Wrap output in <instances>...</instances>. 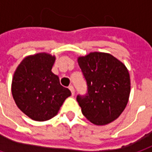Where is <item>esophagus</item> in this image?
I'll list each match as a JSON object with an SVG mask.
<instances>
[{"label": "esophagus", "instance_id": "esophagus-1", "mask_svg": "<svg viewBox=\"0 0 152 152\" xmlns=\"http://www.w3.org/2000/svg\"><path fill=\"white\" fill-rule=\"evenodd\" d=\"M69 89L71 90V94H72V96H74V94H75V91H74V87H73V86H69Z\"/></svg>", "mask_w": 152, "mask_h": 152}]
</instances>
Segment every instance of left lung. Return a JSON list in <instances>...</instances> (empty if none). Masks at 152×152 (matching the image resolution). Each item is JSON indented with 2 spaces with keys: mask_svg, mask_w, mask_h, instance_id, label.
Instances as JSON below:
<instances>
[{
  "mask_svg": "<svg viewBox=\"0 0 152 152\" xmlns=\"http://www.w3.org/2000/svg\"><path fill=\"white\" fill-rule=\"evenodd\" d=\"M87 84V94L76 100L91 123L105 125L119 117L130 93V78L123 62L107 53L91 52L77 58Z\"/></svg>",
  "mask_w": 152,
  "mask_h": 152,
  "instance_id": "8db88e82",
  "label": "left lung"
}]
</instances>
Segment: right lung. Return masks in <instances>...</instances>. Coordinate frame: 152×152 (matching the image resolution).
Listing matches in <instances>:
<instances>
[{"label": "right lung", "instance_id": "add662e5", "mask_svg": "<svg viewBox=\"0 0 152 152\" xmlns=\"http://www.w3.org/2000/svg\"><path fill=\"white\" fill-rule=\"evenodd\" d=\"M55 61V55L45 52L28 55L14 72V101L22 112L35 121L54 118L71 95L68 88L60 85L59 76L51 71Z\"/></svg>", "mask_w": 152, "mask_h": 152}]
</instances>
